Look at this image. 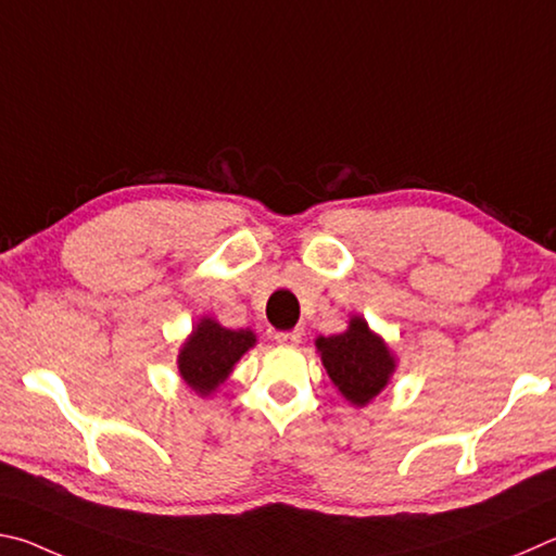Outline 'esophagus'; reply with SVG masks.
<instances>
[{
    "mask_svg": "<svg viewBox=\"0 0 556 556\" xmlns=\"http://www.w3.org/2000/svg\"><path fill=\"white\" fill-rule=\"evenodd\" d=\"M303 339V332L300 329H283V332H276V342L280 346H295Z\"/></svg>",
    "mask_w": 556,
    "mask_h": 556,
    "instance_id": "1",
    "label": "esophagus"
}]
</instances>
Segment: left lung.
<instances>
[{
    "instance_id": "1",
    "label": "left lung",
    "mask_w": 556,
    "mask_h": 556,
    "mask_svg": "<svg viewBox=\"0 0 556 556\" xmlns=\"http://www.w3.org/2000/svg\"><path fill=\"white\" fill-rule=\"evenodd\" d=\"M317 354L329 381L346 403L366 407L381 395L397 368V358L386 339L368 327L362 315L349 317L342 334L317 337Z\"/></svg>"
}]
</instances>
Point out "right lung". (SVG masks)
I'll use <instances>...</instances> for the list:
<instances>
[{"mask_svg":"<svg viewBox=\"0 0 556 556\" xmlns=\"http://www.w3.org/2000/svg\"><path fill=\"white\" fill-rule=\"evenodd\" d=\"M258 344L253 329H229L210 315L192 325L178 349V374L194 395L210 397L231 376L241 356Z\"/></svg>","mask_w":556,"mask_h":556,"instance_id":"add662e5","label":"right lung"}]
</instances>
